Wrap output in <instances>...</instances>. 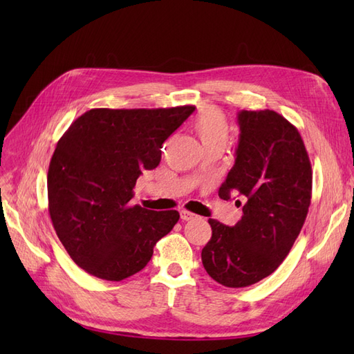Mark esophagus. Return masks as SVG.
Here are the masks:
<instances>
[{
	"label": "esophagus",
	"instance_id": "esophagus-1",
	"mask_svg": "<svg viewBox=\"0 0 354 354\" xmlns=\"http://www.w3.org/2000/svg\"><path fill=\"white\" fill-rule=\"evenodd\" d=\"M180 217H181V220H183V221H189V220L196 218L198 216H196V214H194V212H190V211L181 209V211H180Z\"/></svg>",
	"mask_w": 354,
	"mask_h": 354
}]
</instances>
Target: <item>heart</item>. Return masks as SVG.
Returning <instances> with one entry per match:
<instances>
[{"mask_svg": "<svg viewBox=\"0 0 354 354\" xmlns=\"http://www.w3.org/2000/svg\"><path fill=\"white\" fill-rule=\"evenodd\" d=\"M192 130L195 131L205 151H221L230 136V125L224 113L216 108L202 109L192 121Z\"/></svg>", "mask_w": 354, "mask_h": 354, "instance_id": "1", "label": "heart"}]
</instances>
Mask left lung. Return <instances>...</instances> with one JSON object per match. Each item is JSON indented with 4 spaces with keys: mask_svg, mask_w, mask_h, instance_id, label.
Here are the masks:
<instances>
[{
    "mask_svg": "<svg viewBox=\"0 0 354 354\" xmlns=\"http://www.w3.org/2000/svg\"><path fill=\"white\" fill-rule=\"evenodd\" d=\"M238 122L236 159L218 196H243V216L233 227L209 218L212 236L201 254L207 273L229 288L260 282L286 259L306 221L313 181L303 138L282 115L242 111Z\"/></svg>",
    "mask_w": 354,
    "mask_h": 354,
    "instance_id": "8db88e82",
    "label": "left lung"
}]
</instances>
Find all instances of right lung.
<instances>
[{"label": "right lung", "instance_id": "add662e5", "mask_svg": "<svg viewBox=\"0 0 354 354\" xmlns=\"http://www.w3.org/2000/svg\"><path fill=\"white\" fill-rule=\"evenodd\" d=\"M195 106L91 109L57 142L47 176L48 212L82 270L120 282L145 269L153 246L180 218L176 209L130 205L137 178L160 162L167 138Z\"/></svg>", "mask_w": 354, "mask_h": 354}]
</instances>
